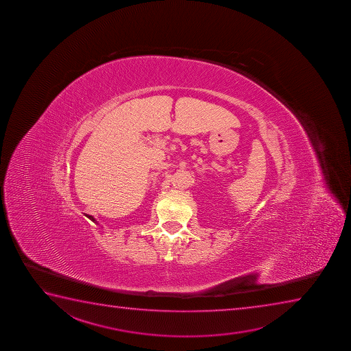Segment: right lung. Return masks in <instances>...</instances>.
I'll return each mask as SVG.
<instances>
[{"label":"right lung","instance_id":"right-lung-1","mask_svg":"<svg viewBox=\"0 0 351 351\" xmlns=\"http://www.w3.org/2000/svg\"><path fill=\"white\" fill-rule=\"evenodd\" d=\"M84 215H86V216H87L88 219H91V221H93V222L97 223V222H96V219H94V217H93V216H91V215H87V214H84Z\"/></svg>","mask_w":351,"mask_h":351}]
</instances>
